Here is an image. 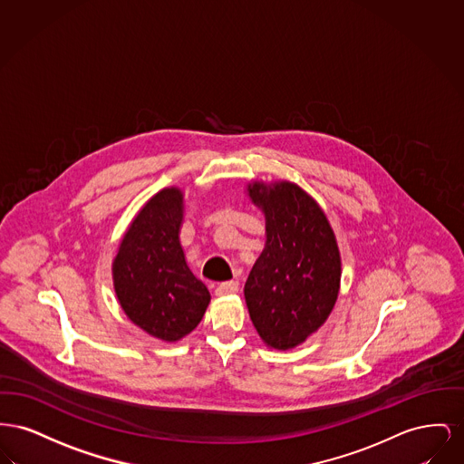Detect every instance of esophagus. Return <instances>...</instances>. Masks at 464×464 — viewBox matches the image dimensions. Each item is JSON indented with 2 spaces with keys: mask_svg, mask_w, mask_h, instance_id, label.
Returning <instances> with one entry per match:
<instances>
[{
  "mask_svg": "<svg viewBox=\"0 0 464 464\" xmlns=\"http://www.w3.org/2000/svg\"><path fill=\"white\" fill-rule=\"evenodd\" d=\"M239 290L237 281H227V283H220L217 286V295H232Z\"/></svg>",
  "mask_w": 464,
  "mask_h": 464,
  "instance_id": "34e87169",
  "label": "esophagus"
}]
</instances>
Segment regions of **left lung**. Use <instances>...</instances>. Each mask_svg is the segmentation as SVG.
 I'll use <instances>...</instances> for the list:
<instances>
[{
	"label": "left lung",
	"mask_w": 464,
	"mask_h": 464,
	"mask_svg": "<svg viewBox=\"0 0 464 464\" xmlns=\"http://www.w3.org/2000/svg\"><path fill=\"white\" fill-rule=\"evenodd\" d=\"M266 247L244 285L249 317L268 347L286 351L328 319L341 288V253L316 200L292 181H253Z\"/></svg>",
	"instance_id": "obj_1"
}]
</instances>
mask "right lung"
<instances>
[{
    "mask_svg": "<svg viewBox=\"0 0 464 464\" xmlns=\"http://www.w3.org/2000/svg\"><path fill=\"white\" fill-rule=\"evenodd\" d=\"M181 223L183 192L176 187L160 190L129 225L111 268L123 313L159 341L188 335L211 300L187 266Z\"/></svg>",
    "mask_w": 464,
    "mask_h": 464,
    "instance_id": "right-lung-1",
    "label": "right lung"
}]
</instances>
